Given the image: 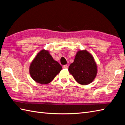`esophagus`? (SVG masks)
<instances>
[{"label":"esophagus","instance_id":"esophagus-1","mask_svg":"<svg viewBox=\"0 0 125 125\" xmlns=\"http://www.w3.org/2000/svg\"><path fill=\"white\" fill-rule=\"evenodd\" d=\"M63 68H64V69H68V66L67 65H63Z\"/></svg>","mask_w":125,"mask_h":125}]
</instances>
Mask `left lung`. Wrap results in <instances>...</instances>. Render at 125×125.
<instances>
[{
  "label": "left lung",
  "mask_w": 125,
  "mask_h": 125,
  "mask_svg": "<svg viewBox=\"0 0 125 125\" xmlns=\"http://www.w3.org/2000/svg\"><path fill=\"white\" fill-rule=\"evenodd\" d=\"M68 70L76 81L83 85L92 83L97 76L98 71L94 57L86 50L77 52Z\"/></svg>",
  "instance_id": "1"
}]
</instances>
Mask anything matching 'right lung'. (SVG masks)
I'll list each match as a JSON object with an SVG mask.
<instances>
[{
  "label": "right lung",
  "instance_id": "right-lung-1",
  "mask_svg": "<svg viewBox=\"0 0 125 125\" xmlns=\"http://www.w3.org/2000/svg\"><path fill=\"white\" fill-rule=\"evenodd\" d=\"M62 68V66L53 59L48 50L42 49L31 62L30 73L36 83L47 84L54 79Z\"/></svg>",
  "mask_w": 125,
  "mask_h": 125
}]
</instances>
